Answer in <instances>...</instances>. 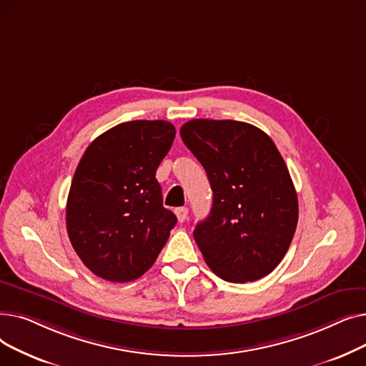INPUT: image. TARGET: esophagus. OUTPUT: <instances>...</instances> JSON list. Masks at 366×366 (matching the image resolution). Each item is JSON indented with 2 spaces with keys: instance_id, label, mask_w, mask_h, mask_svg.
Returning a JSON list of instances; mask_svg holds the SVG:
<instances>
[{
  "instance_id": "1",
  "label": "esophagus",
  "mask_w": 366,
  "mask_h": 366,
  "mask_svg": "<svg viewBox=\"0 0 366 366\" xmlns=\"http://www.w3.org/2000/svg\"><path fill=\"white\" fill-rule=\"evenodd\" d=\"M175 214H177V218L179 222H184L188 217V209L187 207H178L175 209Z\"/></svg>"
}]
</instances>
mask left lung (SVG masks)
<instances>
[{"mask_svg": "<svg viewBox=\"0 0 366 366\" xmlns=\"http://www.w3.org/2000/svg\"><path fill=\"white\" fill-rule=\"evenodd\" d=\"M179 133L214 191L210 214L193 233L206 264L233 283L270 274L298 222L297 191L274 142L234 120L194 119Z\"/></svg>", "mask_w": 366, "mask_h": 366, "instance_id": "obj_1", "label": "left lung"}]
</instances>
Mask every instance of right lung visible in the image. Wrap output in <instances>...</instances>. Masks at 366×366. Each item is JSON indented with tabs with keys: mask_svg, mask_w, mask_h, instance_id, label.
Instances as JSON below:
<instances>
[{
	"mask_svg": "<svg viewBox=\"0 0 366 366\" xmlns=\"http://www.w3.org/2000/svg\"><path fill=\"white\" fill-rule=\"evenodd\" d=\"M175 133L164 120L126 122L84 151L69 188L66 229L93 274L130 282L156 262L178 221L163 207L156 179Z\"/></svg>",
	"mask_w": 366,
	"mask_h": 366,
	"instance_id": "obj_1",
	"label": "right lung"
}]
</instances>
